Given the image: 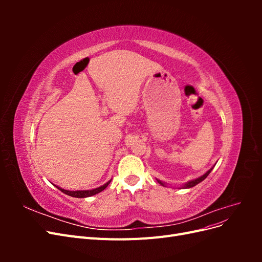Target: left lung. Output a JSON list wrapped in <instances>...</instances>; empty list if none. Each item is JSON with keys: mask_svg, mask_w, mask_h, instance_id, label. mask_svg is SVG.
I'll use <instances>...</instances> for the list:
<instances>
[{"mask_svg": "<svg viewBox=\"0 0 262 262\" xmlns=\"http://www.w3.org/2000/svg\"><path fill=\"white\" fill-rule=\"evenodd\" d=\"M216 164V163H215ZM215 164H214V166H215ZM214 166L212 168H210L207 172L205 173H203L202 176H200V177H198V178H195V179H193V180H190V181H187V182H185L184 185H182L181 187H179V189H188V188H192V187H194V186H196L198 184H200L201 181H203L205 178H207L208 176H209V173L212 171V169L214 168ZM157 180V182L158 184H161L162 186H164V187H167V184H166V182H163L162 180H160V179H156Z\"/></svg>", "mask_w": 262, "mask_h": 262, "instance_id": "left-lung-1", "label": "left lung"}]
</instances>
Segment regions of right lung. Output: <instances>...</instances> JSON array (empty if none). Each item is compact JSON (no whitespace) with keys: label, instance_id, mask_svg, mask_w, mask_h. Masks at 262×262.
I'll return each instance as SVG.
<instances>
[{"label":"right lung","instance_id":"obj_1","mask_svg":"<svg viewBox=\"0 0 262 262\" xmlns=\"http://www.w3.org/2000/svg\"><path fill=\"white\" fill-rule=\"evenodd\" d=\"M110 181H112V179H110L109 181H107L106 184H104L102 186L97 187V188H95V189H91V190H75V191H74V190L62 189L61 187H58V186H55V187H57L59 190H61L63 193H66V194H68L70 196H73V198H87V196H92V195H95V194L101 192L102 190L107 188V186L110 184Z\"/></svg>","mask_w":262,"mask_h":262}]
</instances>
